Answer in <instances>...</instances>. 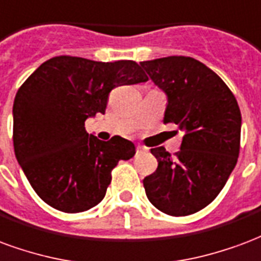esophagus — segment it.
Masks as SVG:
<instances>
[{
  "label": "esophagus",
  "mask_w": 261,
  "mask_h": 261,
  "mask_svg": "<svg viewBox=\"0 0 261 261\" xmlns=\"http://www.w3.org/2000/svg\"><path fill=\"white\" fill-rule=\"evenodd\" d=\"M136 151H138V153L146 151V147H143V146H136Z\"/></svg>",
  "instance_id": "34e87169"
}]
</instances>
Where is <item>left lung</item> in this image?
<instances>
[{"label":"left lung","mask_w":261,"mask_h":261,"mask_svg":"<svg viewBox=\"0 0 261 261\" xmlns=\"http://www.w3.org/2000/svg\"><path fill=\"white\" fill-rule=\"evenodd\" d=\"M147 79L167 96L164 123L185 135L175 155L154 147L159 161L143 179L147 199L168 216H189L208 206L235 168L242 117L237 98L216 72L191 57L143 61Z\"/></svg>","instance_id":"obj_1"}]
</instances>
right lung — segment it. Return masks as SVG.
Instances as JSON below:
<instances>
[{
	"instance_id": "right-lung-1",
	"label": "right lung",
	"mask_w": 261,
	"mask_h": 261,
	"mask_svg": "<svg viewBox=\"0 0 261 261\" xmlns=\"http://www.w3.org/2000/svg\"><path fill=\"white\" fill-rule=\"evenodd\" d=\"M147 82L135 61H97L61 55L26 79L13 101V149L34 192L48 206L82 213L97 206L119 160L132 159L130 140L102 142L85 129L106 112L110 91Z\"/></svg>"
}]
</instances>
